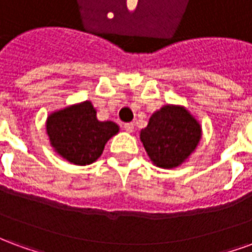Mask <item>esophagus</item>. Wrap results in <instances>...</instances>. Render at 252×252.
Masks as SVG:
<instances>
[{
	"label": "esophagus",
	"mask_w": 252,
	"mask_h": 252,
	"mask_svg": "<svg viewBox=\"0 0 252 252\" xmlns=\"http://www.w3.org/2000/svg\"><path fill=\"white\" fill-rule=\"evenodd\" d=\"M124 129L131 133V132L133 131V124H132V123H126V124H124Z\"/></svg>",
	"instance_id": "obj_1"
}]
</instances>
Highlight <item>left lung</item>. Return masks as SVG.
Instances as JSON below:
<instances>
[{
  "label": "left lung",
  "instance_id": "obj_1",
  "mask_svg": "<svg viewBox=\"0 0 252 252\" xmlns=\"http://www.w3.org/2000/svg\"><path fill=\"white\" fill-rule=\"evenodd\" d=\"M200 139V123L178 105H166L157 110L140 132L148 157L162 169H174L184 163Z\"/></svg>",
  "mask_w": 252,
  "mask_h": 252
}]
</instances>
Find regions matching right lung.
Returning a JSON list of instances; mask_svg holds the SVG:
<instances>
[{"label":"right lung","instance_id":"add662e5","mask_svg":"<svg viewBox=\"0 0 252 252\" xmlns=\"http://www.w3.org/2000/svg\"><path fill=\"white\" fill-rule=\"evenodd\" d=\"M50 143L62 158L79 166L95 162L106 142L119 132L113 121L97 120L90 101L57 110L47 119Z\"/></svg>","mask_w":252,"mask_h":252}]
</instances>
